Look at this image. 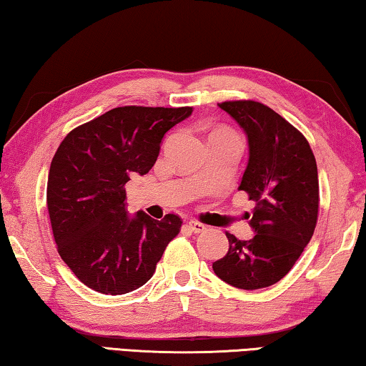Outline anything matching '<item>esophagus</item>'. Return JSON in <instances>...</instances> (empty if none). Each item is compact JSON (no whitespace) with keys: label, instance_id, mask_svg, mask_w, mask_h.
Listing matches in <instances>:
<instances>
[{"label":"esophagus","instance_id":"34e87169","mask_svg":"<svg viewBox=\"0 0 366 366\" xmlns=\"http://www.w3.org/2000/svg\"><path fill=\"white\" fill-rule=\"evenodd\" d=\"M189 229H190L192 232L200 234V232H205L207 231V226L202 224V222H198V221H190L189 222Z\"/></svg>","mask_w":366,"mask_h":366}]
</instances>
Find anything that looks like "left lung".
I'll return each mask as SVG.
<instances>
[{
    "label": "left lung",
    "instance_id": "obj_1",
    "mask_svg": "<svg viewBox=\"0 0 366 366\" xmlns=\"http://www.w3.org/2000/svg\"><path fill=\"white\" fill-rule=\"evenodd\" d=\"M249 139V164L239 190L255 203V235L226 232L229 250L213 263L216 276L234 287H269L292 269L318 221L317 159L303 134L269 107L253 100L218 103Z\"/></svg>",
    "mask_w": 366,
    "mask_h": 366
}]
</instances>
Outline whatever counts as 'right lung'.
I'll return each mask as SVG.
<instances>
[{"mask_svg":"<svg viewBox=\"0 0 366 366\" xmlns=\"http://www.w3.org/2000/svg\"><path fill=\"white\" fill-rule=\"evenodd\" d=\"M190 107H119L66 135L54 153L46 207L58 253L80 282L121 295L150 280L182 219L126 212V184L153 168L164 134Z\"/></svg>","mask_w":366,"mask_h":366,"instance_id":"obj_1","label":"right lung"}]
</instances>
